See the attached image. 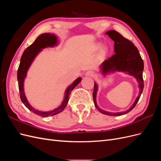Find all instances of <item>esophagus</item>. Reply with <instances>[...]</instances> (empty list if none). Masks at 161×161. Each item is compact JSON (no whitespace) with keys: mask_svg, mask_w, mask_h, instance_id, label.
Instances as JSON below:
<instances>
[{"mask_svg":"<svg viewBox=\"0 0 161 161\" xmlns=\"http://www.w3.org/2000/svg\"><path fill=\"white\" fill-rule=\"evenodd\" d=\"M85 76H91V77H93L95 76V72L93 71H91V70H89L87 71L85 73Z\"/></svg>","mask_w":161,"mask_h":161,"instance_id":"esophagus-1","label":"esophagus"}]
</instances>
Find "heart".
Segmentation results:
<instances>
[{
    "mask_svg": "<svg viewBox=\"0 0 161 161\" xmlns=\"http://www.w3.org/2000/svg\"><path fill=\"white\" fill-rule=\"evenodd\" d=\"M101 47V45H97V47L98 48H99ZM107 52V49L105 47H104V48H103V49H102V51H101V53H102V54H105V53Z\"/></svg>",
    "mask_w": 161,
    "mask_h": 161,
    "instance_id": "heart-1",
    "label": "heart"
}]
</instances>
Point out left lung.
Listing matches in <instances>:
<instances>
[{
  "mask_svg": "<svg viewBox=\"0 0 161 161\" xmlns=\"http://www.w3.org/2000/svg\"><path fill=\"white\" fill-rule=\"evenodd\" d=\"M105 34L114 42L115 54L109 58V59L105 60L100 65L101 72L104 76L115 72H124L125 74L134 76L138 83L139 93L134 103L128 109L121 112H116V113L101 109L97 105V93L98 91V85L95 82L92 97H93L96 108L101 114L111 116L122 115L128 114V112L134 109L143 91L144 81L142 72L144 70V62L137 47L134 45L132 42L124 37L119 33L115 30L108 31L105 33Z\"/></svg>",
  "mask_w": 161,
  "mask_h": 161,
  "instance_id": "1",
  "label": "left lung"
}]
</instances>
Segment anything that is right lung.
<instances>
[{"label":"right lung","instance_id":"obj_1","mask_svg":"<svg viewBox=\"0 0 161 161\" xmlns=\"http://www.w3.org/2000/svg\"><path fill=\"white\" fill-rule=\"evenodd\" d=\"M58 37L55 34L45 33L39 36L31 45H30L26 50L24 51L21 58L20 64H19V69L17 70V80L19 85V92H20V98L22 103L25 105L27 109H30L33 113L36 115H40L43 118H46L48 116H52L60 113L64 110L66 106L68 101L69 100V96L71 91L75 88V86L80 83L82 80L81 77H79L67 87L65 92L64 99H63L62 103L58 107V108L47 111H39L30 105L27 99L25 92H24V80L27 76V71L30 69L33 60H35L36 56L40 53L43 49L46 47H53L58 45Z\"/></svg>","mask_w":161,"mask_h":161}]
</instances>
